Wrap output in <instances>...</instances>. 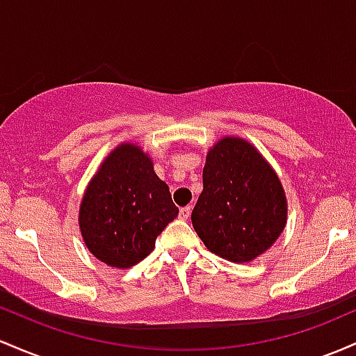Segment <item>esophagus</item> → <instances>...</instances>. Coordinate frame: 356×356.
Listing matches in <instances>:
<instances>
[{"label":"esophagus","instance_id":"34e87169","mask_svg":"<svg viewBox=\"0 0 356 356\" xmlns=\"http://www.w3.org/2000/svg\"><path fill=\"white\" fill-rule=\"evenodd\" d=\"M191 213V207H183V209H179V218L181 220H186V218L190 217Z\"/></svg>","mask_w":356,"mask_h":356}]
</instances>
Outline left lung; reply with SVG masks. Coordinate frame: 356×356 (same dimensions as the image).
<instances>
[{"label":"left lung","instance_id":"left-lung-1","mask_svg":"<svg viewBox=\"0 0 356 356\" xmlns=\"http://www.w3.org/2000/svg\"><path fill=\"white\" fill-rule=\"evenodd\" d=\"M191 222L210 252L237 264L254 261L277 241L287 222L286 193L252 143L225 136L210 147Z\"/></svg>","mask_w":356,"mask_h":356}]
</instances>
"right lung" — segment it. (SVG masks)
Listing matches in <instances>:
<instances>
[{
    "instance_id": "1",
    "label": "right lung",
    "mask_w": 356,
    "mask_h": 356,
    "mask_svg": "<svg viewBox=\"0 0 356 356\" xmlns=\"http://www.w3.org/2000/svg\"><path fill=\"white\" fill-rule=\"evenodd\" d=\"M177 217L170 188L154 173L149 154L136 143H121L83 191L79 227L95 259L127 269L153 252L156 237Z\"/></svg>"
}]
</instances>
